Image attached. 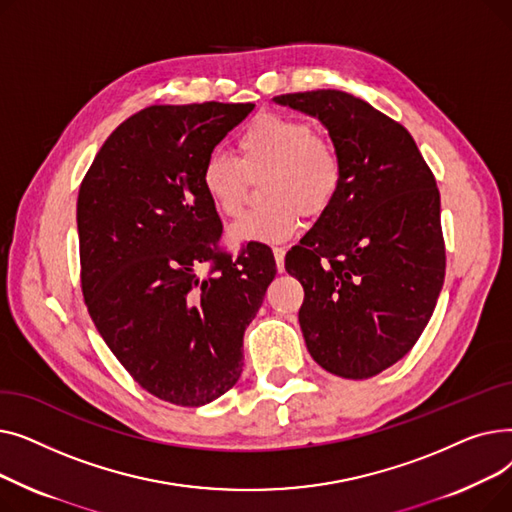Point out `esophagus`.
Masks as SVG:
<instances>
[{
	"mask_svg": "<svg viewBox=\"0 0 512 512\" xmlns=\"http://www.w3.org/2000/svg\"><path fill=\"white\" fill-rule=\"evenodd\" d=\"M284 255H286V249H282V247L274 249V259H276L278 272H284Z\"/></svg>",
	"mask_w": 512,
	"mask_h": 512,
	"instance_id": "34e87169",
	"label": "esophagus"
}]
</instances>
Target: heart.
I'll list each match as a JSON object with an SVG mask.
<instances>
[{
  "mask_svg": "<svg viewBox=\"0 0 512 512\" xmlns=\"http://www.w3.org/2000/svg\"><path fill=\"white\" fill-rule=\"evenodd\" d=\"M240 157L213 149L201 168V186L211 205L234 218L242 209L247 176L270 174L263 184L265 207L253 209L230 228L232 245H274L299 230L301 213L319 218L336 201L344 168L336 147L317 137L311 122L278 114L255 118L238 139Z\"/></svg>",
  "mask_w": 512,
  "mask_h": 512,
  "instance_id": "heart-1",
  "label": "heart"
}]
</instances>
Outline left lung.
I'll use <instances>...</instances> for the list:
<instances>
[{
    "instance_id": "8db88e82",
    "label": "left lung",
    "mask_w": 512,
    "mask_h": 512,
    "mask_svg": "<svg viewBox=\"0 0 512 512\" xmlns=\"http://www.w3.org/2000/svg\"><path fill=\"white\" fill-rule=\"evenodd\" d=\"M274 101L324 124L344 168L334 205L284 263L305 288L307 351L340 378H371L411 351L444 286L436 178L409 130L351 93Z\"/></svg>"
}]
</instances>
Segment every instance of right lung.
<instances>
[{"label": "right lung", "instance_id": "1", "mask_svg": "<svg viewBox=\"0 0 512 512\" xmlns=\"http://www.w3.org/2000/svg\"><path fill=\"white\" fill-rule=\"evenodd\" d=\"M253 107L151 105L107 137L78 191L89 315L132 378L172 405H207L238 382L242 336L276 276L259 242L218 253L222 222L201 186L207 153Z\"/></svg>", "mask_w": 512, "mask_h": 512}]
</instances>
